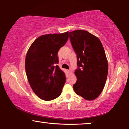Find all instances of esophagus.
Segmentation results:
<instances>
[{
  "label": "esophagus",
  "mask_w": 129,
  "mask_h": 129,
  "mask_svg": "<svg viewBox=\"0 0 129 129\" xmlns=\"http://www.w3.org/2000/svg\"><path fill=\"white\" fill-rule=\"evenodd\" d=\"M72 71H71V69L68 70V73L69 74H72Z\"/></svg>",
  "instance_id": "esophagus-1"
}]
</instances>
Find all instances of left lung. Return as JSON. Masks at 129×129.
<instances>
[{"label": "left lung", "mask_w": 129, "mask_h": 129, "mask_svg": "<svg viewBox=\"0 0 129 129\" xmlns=\"http://www.w3.org/2000/svg\"><path fill=\"white\" fill-rule=\"evenodd\" d=\"M69 38L77 58L74 91L86 100L99 97L105 85L108 63L100 39L86 30L70 32Z\"/></svg>", "instance_id": "8db88e82"}]
</instances>
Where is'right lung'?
Here are the masks:
<instances>
[{
	"mask_svg": "<svg viewBox=\"0 0 129 129\" xmlns=\"http://www.w3.org/2000/svg\"><path fill=\"white\" fill-rule=\"evenodd\" d=\"M68 32L48 34L34 41L25 57V72L34 92L45 101L57 98L66 81L60 69L57 53L69 38Z\"/></svg>",
	"mask_w": 129,
	"mask_h": 129,
	"instance_id": "1",
	"label": "right lung"
}]
</instances>
